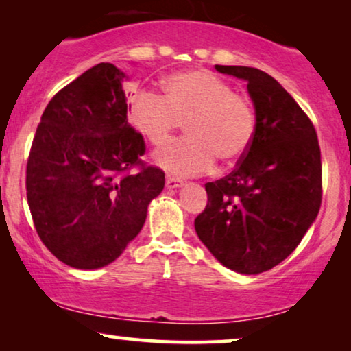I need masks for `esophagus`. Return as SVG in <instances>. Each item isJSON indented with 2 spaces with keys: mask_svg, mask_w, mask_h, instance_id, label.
<instances>
[{
  "mask_svg": "<svg viewBox=\"0 0 351 351\" xmlns=\"http://www.w3.org/2000/svg\"><path fill=\"white\" fill-rule=\"evenodd\" d=\"M182 185H184V180L177 179V177H172V176L166 177V186H167V189H177V186H182Z\"/></svg>",
  "mask_w": 351,
  "mask_h": 351,
  "instance_id": "34e87169",
  "label": "esophagus"
}]
</instances>
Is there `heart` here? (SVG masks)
<instances>
[{"label":"heart","instance_id":"obj_1","mask_svg":"<svg viewBox=\"0 0 351 351\" xmlns=\"http://www.w3.org/2000/svg\"><path fill=\"white\" fill-rule=\"evenodd\" d=\"M128 117L141 136L160 147L186 121L189 137L172 141L156 152L155 161L174 176L209 171L215 158L232 162L249 150L257 114L251 99L208 70L172 73L165 94L141 88L129 95Z\"/></svg>","mask_w":351,"mask_h":351}]
</instances>
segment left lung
Instances as JSON below:
<instances>
[{"label":"left lung","instance_id":"8db88e82","mask_svg":"<svg viewBox=\"0 0 351 351\" xmlns=\"http://www.w3.org/2000/svg\"><path fill=\"white\" fill-rule=\"evenodd\" d=\"M247 81L257 114L249 150L228 176L206 184L208 204L196 234L230 270L257 275L285 261L313 223L323 198L315 126L292 95L265 71L215 65Z\"/></svg>","mask_w":351,"mask_h":351}]
</instances>
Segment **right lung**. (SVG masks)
Instances as JSON below:
<instances>
[{"instance_id": "1", "label": "right lung", "mask_w": 351, "mask_h": 351, "mask_svg": "<svg viewBox=\"0 0 351 351\" xmlns=\"http://www.w3.org/2000/svg\"><path fill=\"white\" fill-rule=\"evenodd\" d=\"M124 81L123 70L102 62L62 88L28 155L27 201L38 237L81 270L121 256L165 189V171L142 161L145 141L128 123Z\"/></svg>"}]
</instances>
